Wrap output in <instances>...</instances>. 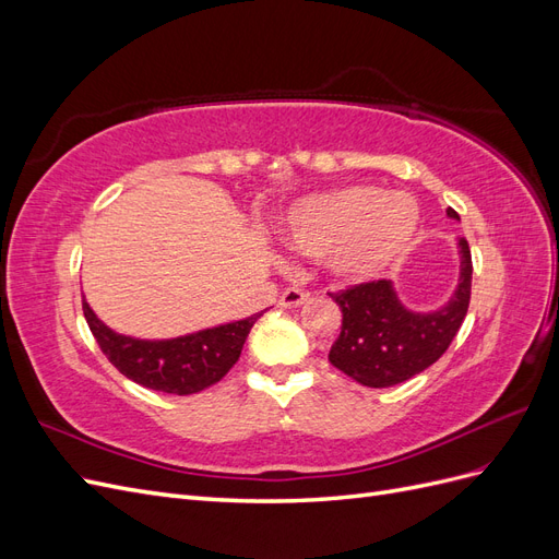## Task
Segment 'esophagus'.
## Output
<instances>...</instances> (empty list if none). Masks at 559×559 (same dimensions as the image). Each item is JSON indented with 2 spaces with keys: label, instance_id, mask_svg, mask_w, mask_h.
I'll return each instance as SVG.
<instances>
[{
  "label": "esophagus",
  "instance_id": "obj_1",
  "mask_svg": "<svg viewBox=\"0 0 559 559\" xmlns=\"http://www.w3.org/2000/svg\"><path fill=\"white\" fill-rule=\"evenodd\" d=\"M308 294L306 292H300V289H284L282 292V296H280V308H298V306H302V302H308Z\"/></svg>",
  "mask_w": 559,
  "mask_h": 559
}]
</instances>
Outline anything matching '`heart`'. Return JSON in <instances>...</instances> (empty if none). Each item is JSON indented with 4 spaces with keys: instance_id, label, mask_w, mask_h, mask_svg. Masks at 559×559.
Listing matches in <instances>:
<instances>
[{
    "instance_id": "heart-1",
    "label": "heart",
    "mask_w": 559,
    "mask_h": 559,
    "mask_svg": "<svg viewBox=\"0 0 559 559\" xmlns=\"http://www.w3.org/2000/svg\"><path fill=\"white\" fill-rule=\"evenodd\" d=\"M419 228L417 202L378 186H343L298 200L284 214L292 249L326 259L337 277L370 280L411 249Z\"/></svg>"
}]
</instances>
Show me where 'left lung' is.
Segmentation results:
<instances>
[{
  "label": "left lung",
  "mask_w": 559,
  "mask_h": 559,
  "mask_svg": "<svg viewBox=\"0 0 559 559\" xmlns=\"http://www.w3.org/2000/svg\"><path fill=\"white\" fill-rule=\"evenodd\" d=\"M450 218H460L448 210ZM471 249L460 238V284L443 308L415 312L401 302L392 280H378L331 294L343 326L329 361L364 386H394L436 364L460 331L471 300Z\"/></svg>",
  "instance_id": "obj_1"
}]
</instances>
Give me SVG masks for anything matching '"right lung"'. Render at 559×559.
Segmentation results:
<instances>
[{"instance_id": "obj_1", "label": "right lung", "mask_w": 559, "mask_h": 559, "mask_svg": "<svg viewBox=\"0 0 559 559\" xmlns=\"http://www.w3.org/2000/svg\"><path fill=\"white\" fill-rule=\"evenodd\" d=\"M263 312L167 341H142L111 331L83 298V314L105 357L128 380L177 396L198 394L222 380L240 359L247 335Z\"/></svg>"}]
</instances>
